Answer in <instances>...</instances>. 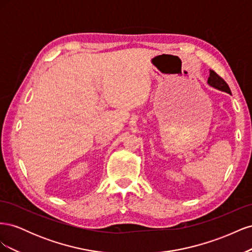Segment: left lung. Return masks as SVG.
I'll return each mask as SVG.
<instances>
[{
    "mask_svg": "<svg viewBox=\"0 0 252 252\" xmlns=\"http://www.w3.org/2000/svg\"><path fill=\"white\" fill-rule=\"evenodd\" d=\"M207 83H208V85H210L213 88L231 94V90H230L229 86L227 85V83L213 70H209V78H208Z\"/></svg>",
    "mask_w": 252,
    "mask_h": 252,
    "instance_id": "1",
    "label": "left lung"
}]
</instances>
